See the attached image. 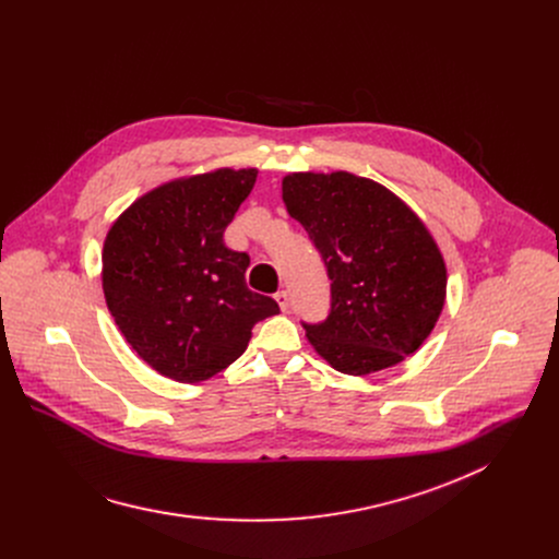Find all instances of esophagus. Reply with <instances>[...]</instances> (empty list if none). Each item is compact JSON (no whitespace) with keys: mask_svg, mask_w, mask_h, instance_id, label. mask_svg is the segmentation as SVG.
<instances>
[{"mask_svg":"<svg viewBox=\"0 0 559 559\" xmlns=\"http://www.w3.org/2000/svg\"><path fill=\"white\" fill-rule=\"evenodd\" d=\"M276 302H278L281 311H287V309H289V294H287L285 289H281V292L276 294Z\"/></svg>","mask_w":559,"mask_h":559,"instance_id":"1","label":"esophagus"}]
</instances>
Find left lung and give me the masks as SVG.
I'll return each mask as SVG.
<instances>
[{"label": "left lung", "mask_w": 559, "mask_h": 559, "mask_svg": "<svg viewBox=\"0 0 559 559\" xmlns=\"http://www.w3.org/2000/svg\"><path fill=\"white\" fill-rule=\"evenodd\" d=\"M283 201L332 281L328 321L305 325L316 354L341 373L367 376L418 352L447 298V265L423 218L345 170L289 173Z\"/></svg>", "instance_id": "obj_1"}]
</instances>
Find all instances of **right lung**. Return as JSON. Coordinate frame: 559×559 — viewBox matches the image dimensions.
<instances>
[{"instance_id": "add662e5", "label": "right lung", "mask_w": 559, "mask_h": 559, "mask_svg": "<svg viewBox=\"0 0 559 559\" xmlns=\"http://www.w3.org/2000/svg\"><path fill=\"white\" fill-rule=\"evenodd\" d=\"M257 168H218L141 194L110 225L102 285L136 356L177 382H203L248 349L252 328L278 313L246 285L250 257L223 231L257 183Z\"/></svg>"}]
</instances>
